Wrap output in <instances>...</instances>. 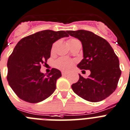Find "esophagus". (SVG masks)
Instances as JSON below:
<instances>
[{
	"label": "esophagus",
	"mask_w": 130,
	"mask_h": 130,
	"mask_svg": "<svg viewBox=\"0 0 130 130\" xmlns=\"http://www.w3.org/2000/svg\"><path fill=\"white\" fill-rule=\"evenodd\" d=\"M67 74H68V73L66 72H64V71H63V72H62V76H66Z\"/></svg>",
	"instance_id": "34e87169"
}]
</instances>
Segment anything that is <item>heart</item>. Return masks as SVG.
Wrapping results in <instances>:
<instances>
[{"mask_svg": "<svg viewBox=\"0 0 130 130\" xmlns=\"http://www.w3.org/2000/svg\"><path fill=\"white\" fill-rule=\"evenodd\" d=\"M78 41L77 39H70L68 41V44H69V46L72 45L74 43ZM56 44H54L53 46V48H52V51H54V46H55ZM74 60L70 59L68 58H65V57H61L59 58L58 59L56 60L55 62H54V66L60 70H62L64 71H68L72 67V66L74 65Z\"/></svg>", "mask_w": 130, "mask_h": 130, "instance_id": "b5f03b06", "label": "heart"}]
</instances>
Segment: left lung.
I'll list each match as a JSON object with an SVG mask.
<instances>
[{"instance_id": "left-lung-1", "label": "left lung", "mask_w": 130, "mask_h": 130, "mask_svg": "<svg viewBox=\"0 0 130 130\" xmlns=\"http://www.w3.org/2000/svg\"><path fill=\"white\" fill-rule=\"evenodd\" d=\"M66 32L82 42L84 58L77 67L91 72L87 78L79 74V80L72 85V90L88 101L105 99L116 90L121 76L118 56L108 41L93 32L82 29Z\"/></svg>"}]
</instances>
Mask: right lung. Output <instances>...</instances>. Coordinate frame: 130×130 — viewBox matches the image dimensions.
<instances>
[{
    "instance_id": "add662e5",
    "label": "right lung",
    "mask_w": 130,
    "mask_h": 130,
    "mask_svg": "<svg viewBox=\"0 0 130 130\" xmlns=\"http://www.w3.org/2000/svg\"><path fill=\"white\" fill-rule=\"evenodd\" d=\"M66 31L44 30L25 37L17 43L8 58L7 80L20 99L31 103L43 101L56 89L60 71L52 68L46 76L40 72L41 65L51 56L53 44L68 37Z\"/></svg>"
}]
</instances>
